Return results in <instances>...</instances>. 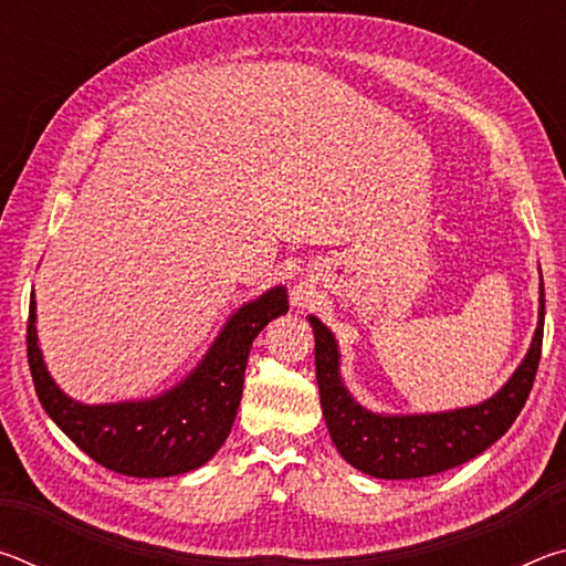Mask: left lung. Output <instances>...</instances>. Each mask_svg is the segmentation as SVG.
<instances>
[{
    "label": "left lung",
    "mask_w": 566,
    "mask_h": 566,
    "mask_svg": "<svg viewBox=\"0 0 566 566\" xmlns=\"http://www.w3.org/2000/svg\"><path fill=\"white\" fill-rule=\"evenodd\" d=\"M322 415L334 447L359 472L377 479H419L459 467L492 447L520 417L542 357L544 282L539 319L526 357L506 385L474 407L429 415H379L349 395L339 371V344L329 327L310 314Z\"/></svg>",
    "instance_id": "8db88e82"
}]
</instances>
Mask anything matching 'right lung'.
<instances>
[{"instance_id": "1", "label": "right lung", "mask_w": 566, "mask_h": 566, "mask_svg": "<svg viewBox=\"0 0 566 566\" xmlns=\"http://www.w3.org/2000/svg\"><path fill=\"white\" fill-rule=\"evenodd\" d=\"M286 310V286H272L239 306L179 385L149 399L82 405L64 395L46 369L32 292L27 357L36 397L54 424L112 472L139 479L191 472L207 464L232 432L252 342Z\"/></svg>"}]
</instances>
